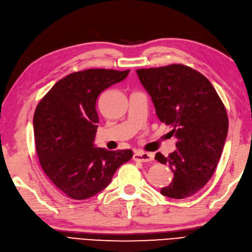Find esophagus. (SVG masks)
<instances>
[{"label": "esophagus", "mask_w": 252, "mask_h": 252, "mask_svg": "<svg viewBox=\"0 0 252 252\" xmlns=\"http://www.w3.org/2000/svg\"><path fill=\"white\" fill-rule=\"evenodd\" d=\"M133 158H134V160H138V162L147 163V162H151V160H153V154L148 153V152L138 151V152L134 153Z\"/></svg>", "instance_id": "1"}]
</instances>
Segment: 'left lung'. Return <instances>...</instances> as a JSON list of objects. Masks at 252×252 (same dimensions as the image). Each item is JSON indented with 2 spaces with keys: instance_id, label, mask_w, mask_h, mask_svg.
Returning <instances> with one entry per match:
<instances>
[{
  "instance_id": "left-lung-1",
  "label": "left lung",
  "mask_w": 252,
  "mask_h": 252,
  "mask_svg": "<svg viewBox=\"0 0 252 252\" xmlns=\"http://www.w3.org/2000/svg\"><path fill=\"white\" fill-rule=\"evenodd\" d=\"M150 94L160 122L170 126L178 149L156 159L168 165L172 182L162 195L183 199L209 182L217 167L228 134V116L211 82L198 71L181 63L136 70Z\"/></svg>"
}]
</instances>
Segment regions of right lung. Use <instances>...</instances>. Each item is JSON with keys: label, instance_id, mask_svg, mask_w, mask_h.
<instances>
[{"label": "right lung", "instance_id": "1", "mask_svg": "<svg viewBox=\"0 0 252 252\" xmlns=\"http://www.w3.org/2000/svg\"><path fill=\"white\" fill-rule=\"evenodd\" d=\"M130 70L88 69L60 80L37 105L34 135L44 173L63 193L84 200L107 188L132 150L108 151L94 145L99 124L95 103L103 90Z\"/></svg>", "mask_w": 252, "mask_h": 252}]
</instances>
